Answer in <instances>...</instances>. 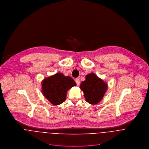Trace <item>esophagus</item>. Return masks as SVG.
I'll return each instance as SVG.
<instances>
[{
	"instance_id": "1",
	"label": "esophagus",
	"mask_w": 149,
	"mask_h": 149,
	"mask_svg": "<svg viewBox=\"0 0 149 149\" xmlns=\"http://www.w3.org/2000/svg\"><path fill=\"white\" fill-rule=\"evenodd\" d=\"M75 82H76V84H77V86L80 85V80L79 79H76L75 80Z\"/></svg>"
}]
</instances>
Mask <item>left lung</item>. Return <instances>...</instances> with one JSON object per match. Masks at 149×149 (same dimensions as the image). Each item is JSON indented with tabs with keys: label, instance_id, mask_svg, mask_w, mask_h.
I'll return each instance as SVG.
<instances>
[{
	"label": "left lung",
	"instance_id": "8db88e82",
	"mask_svg": "<svg viewBox=\"0 0 149 149\" xmlns=\"http://www.w3.org/2000/svg\"><path fill=\"white\" fill-rule=\"evenodd\" d=\"M80 89L84 92L85 101L94 105L99 103L106 92L108 85L102 79L93 73L88 74L85 81L80 84Z\"/></svg>",
	"mask_w": 149,
	"mask_h": 149
}]
</instances>
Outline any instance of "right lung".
I'll return each mask as SVG.
<instances>
[{
    "instance_id": "obj_1",
    "label": "right lung",
    "mask_w": 149,
    "mask_h": 149,
    "mask_svg": "<svg viewBox=\"0 0 149 149\" xmlns=\"http://www.w3.org/2000/svg\"><path fill=\"white\" fill-rule=\"evenodd\" d=\"M76 85L72 77L57 73L43 80L42 93L53 105L57 106L65 101L68 91Z\"/></svg>"
}]
</instances>
